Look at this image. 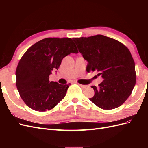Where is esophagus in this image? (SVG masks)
Returning <instances> with one entry per match:
<instances>
[{"mask_svg": "<svg viewBox=\"0 0 148 148\" xmlns=\"http://www.w3.org/2000/svg\"><path fill=\"white\" fill-rule=\"evenodd\" d=\"M80 86H81L83 89H86V88H88V86L87 85H84V84H79V83H78Z\"/></svg>", "mask_w": 148, "mask_h": 148, "instance_id": "1", "label": "esophagus"}]
</instances>
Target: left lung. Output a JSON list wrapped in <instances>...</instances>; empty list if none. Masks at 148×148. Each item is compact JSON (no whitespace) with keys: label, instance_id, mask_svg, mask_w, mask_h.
I'll return each instance as SVG.
<instances>
[{"label":"left lung","instance_id":"8db88e82","mask_svg":"<svg viewBox=\"0 0 148 148\" xmlns=\"http://www.w3.org/2000/svg\"><path fill=\"white\" fill-rule=\"evenodd\" d=\"M73 39L88 62V70L96 71L104 79L99 87L91 86L95 95L89 100L104 110L122 105L132 94L136 79L135 62L129 49L117 40L101 34Z\"/></svg>","mask_w":148,"mask_h":148}]
</instances>
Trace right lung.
I'll use <instances>...</instances> for the list:
<instances>
[{
	"instance_id": "right-lung-1",
	"label": "right lung",
	"mask_w": 148,
	"mask_h": 148,
	"mask_svg": "<svg viewBox=\"0 0 148 148\" xmlns=\"http://www.w3.org/2000/svg\"><path fill=\"white\" fill-rule=\"evenodd\" d=\"M78 53L69 38H47L31 46L22 56L16 69V85L20 97L31 109L49 110L65 97L70 86L49 81L52 71L58 70L62 59Z\"/></svg>"
}]
</instances>
